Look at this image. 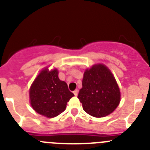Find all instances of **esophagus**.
I'll list each match as a JSON object with an SVG mask.
<instances>
[{
  "label": "esophagus",
  "mask_w": 150,
  "mask_h": 150,
  "mask_svg": "<svg viewBox=\"0 0 150 150\" xmlns=\"http://www.w3.org/2000/svg\"><path fill=\"white\" fill-rule=\"evenodd\" d=\"M74 94L75 96H76L78 95V90H75V91H74Z\"/></svg>",
  "instance_id": "1"
}]
</instances>
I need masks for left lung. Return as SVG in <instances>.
I'll use <instances>...</instances> for the list:
<instances>
[{"label":"left lung","instance_id":"1","mask_svg":"<svg viewBox=\"0 0 150 150\" xmlns=\"http://www.w3.org/2000/svg\"><path fill=\"white\" fill-rule=\"evenodd\" d=\"M120 96L116 81L105 65H95L85 71L77 97L87 113L97 118L109 115L118 107Z\"/></svg>","mask_w":150,"mask_h":150}]
</instances>
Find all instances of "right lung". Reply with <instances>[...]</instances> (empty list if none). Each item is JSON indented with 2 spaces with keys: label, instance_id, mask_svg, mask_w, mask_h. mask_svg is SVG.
Returning a JSON list of instances; mask_svg holds the SVG:
<instances>
[{
  "label": "right lung",
  "instance_id": "add662e5",
  "mask_svg": "<svg viewBox=\"0 0 150 150\" xmlns=\"http://www.w3.org/2000/svg\"><path fill=\"white\" fill-rule=\"evenodd\" d=\"M31 105L39 114L48 118L57 116L74 96L64 81L59 80L57 69L42 70L29 91Z\"/></svg>",
  "mask_w": 150,
  "mask_h": 150
}]
</instances>
